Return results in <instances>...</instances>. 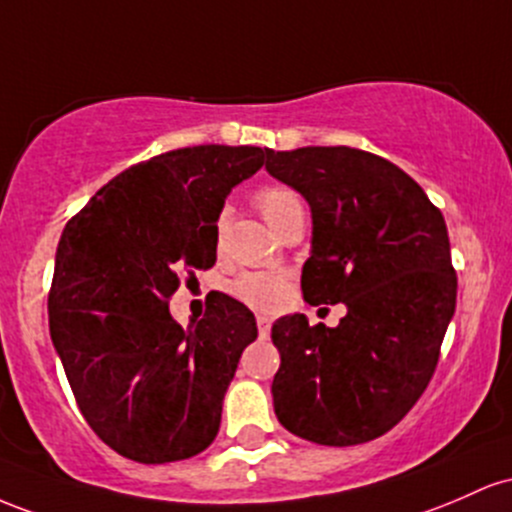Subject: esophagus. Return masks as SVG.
Instances as JSON below:
<instances>
[{"label":"esophagus","instance_id":"1","mask_svg":"<svg viewBox=\"0 0 512 512\" xmlns=\"http://www.w3.org/2000/svg\"><path fill=\"white\" fill-rule=\"evenodd\" d=\"M256 326H258V333H261V336H268V331H271V317H266V314H258Z\"/></svg>","mask_w":512,"mask_h":512}]
</instances>
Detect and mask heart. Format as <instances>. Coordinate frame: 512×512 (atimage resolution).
<instances>
[{"mask_svg":"<svg viewBox=\"0 0 512 512\" xmlns=\"http://www.w3.org/2000/svg\"><path fill=\"white\" fill-rule=\"evenodd\" d=\"M256 203L261 208L263 217L273 229L285 220L287 215H292L295 210H302L300 198L292 188L280 186V183H271V186H263L256 195ZM227 215L222 212L217 217V234H222L225 229ZM232 295L239 302L249 304L254 309H275L280 307L287 297H290V280L285 275L278 273H241L232 285H229Z\"/></svg>","mask_w":512,"mask_h":512,"instance_id":"b5f03b06","label":"heart"}]
</instances>
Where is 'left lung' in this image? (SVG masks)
Returning a JSON list of instances; mask_svg holds the SVG:
<instances>
[{
    "instance_id": "left-lung-1",
    "label": "left lung",
    "mask_w": 512,
    "mask_h": 512,
    "mask_svg": "<svg viewBox=\"0 0 512 512\" xmlns=\"http://www.w3.org/2000/svg\"><path fill=\"white\" fill-rule=\"evenodd\" d=\"M266 171L312 210L304 302L348 309L336 329L304 314L275 321V416L319 445L380 438L426 392L455 314L442 212L406 171L363 149H268Z\"/></svg>"
}]
</instances>
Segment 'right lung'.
Wrapping results in <instances>:
<instances>
[{"instance_id": "1", "label": "right lung", "mask_w": 512, "mask_h": 512, "mask_svg": "<svg viewBox=\"0 0 512 512\" xmlns=\"http://www.w3.org/2000/svg\"><path fill=\"white\" fill-rule=\"evenodd\" d=\"M261 147L200 145L159 154L108 181L67 222L48 295L50 338L79 411L118 455L188 459L215 440L241 350L256 341L249 307L215 292L181 329L169 297L217 261V217Z\"/></svg>"}]
</instances>
